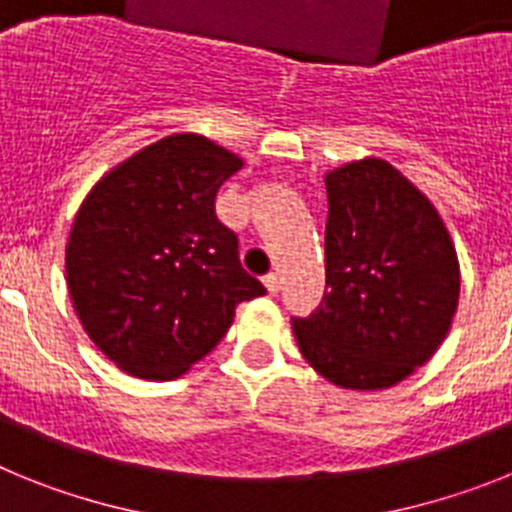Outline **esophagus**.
Masks as SVG:
<instances>
[{"mask_svg": "<svg viewBox=\"0 0 512 512\" xmlns=\"http://www.w3.org/2000/svg\"><path fill=\"white\" fill-rule=\"evenodd\" d=\"M264 287L269 289L271 295H277L279 289H282V274H277V271H271V274H266V277H264Z\"/></svg>", "mask_w": 512, "mask_h": 512, "instance_id": "34e87169", "label": "esophagus"}]
</instances>
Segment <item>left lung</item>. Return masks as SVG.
Listing matches in <instances>:
<instances>
[{
    "instance_id": "left-lung-1",
    "label": "left lung",
    "mask_w": 512,
    "mask_h": 512,
    "mask_svg": "<svg viewBox=\"0 0 512 512\" xmlns=\"http://www.w3.org/2000/svg\"><path fill=\"white\" fill-rule=\"evenodd\" d=\"M325 192V295L292 320L297 346L341 390H387L449 336L456 246L433 202L384 158L328 171Z\"/></svg>"
}]
</instances>
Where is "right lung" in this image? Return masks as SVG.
<instances>
[{"label":"right lung","mask_w":512,"mask_h":512,"mask_svg":"<svg viewBox=\"0 0 512 512\" xmlns=\"http://www.w3.org/2000/svg\"><path fill=\"white\" fill-rule=\"evenodd\" d=\"M243 158L174 133L112 166L89 189L66 243V284L81 328L130 377L169 382L205 359L238 302L266 292L215 215Z\"/></svg>","instance_id":"obj_1"}]
</instances>
